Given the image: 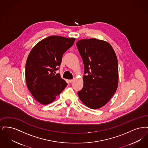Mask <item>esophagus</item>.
Instances as JSON below:
<instances>
[{
    "label": "esophagus",
    "instance_id": "esophagus-1",
    "mask_svg": "<svg viewBox=\"0 0 148 148\" xmlns=\"http://www.w3.org/2000/svg\"><path fill=\"white\" fill-rule=\"evenodd\" d=\"M74 80V79H71V80H69V82L71 83H73V81Z\"/></svg>",
    "mask_w": 148,
    "mask_h": 148
}]
</instances>
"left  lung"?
<instances>
[{"mask_svg":"<svg viewBox=\"0 0 148 148\" xmlns=\"http://www.w3.org/2000/svg\"><path fill=\"white\" fill-rule=\"evenodd\" d=\"M84 66V85L77 95L83 104L95 109L109 101L118 85V63L111 45L95 38L77 42Z\"/></svg>","mask_w":148,"mask_h":148,"instance_id":"left-lung-1","label":"left lung"}]
</instances>
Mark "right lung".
I'll return each mask as SVG.
<instances>
[{"instance_id":"obj_1","label":"right lung","mask_w":148,"mask_h":148,"mask_svg":"<svg viewBox=\"0 0 148 148\" xmlns=\"http://www.w3.org/2000/svg\"><path fill=\"white\" fill-rule=\"evenodd\" d=\"M75 38L50 36L37 43L30 51L25 65V79L29 90L44 105L53 101L66 86L60 74H55L64 53Z\"/></svg>"}]
</instances>
